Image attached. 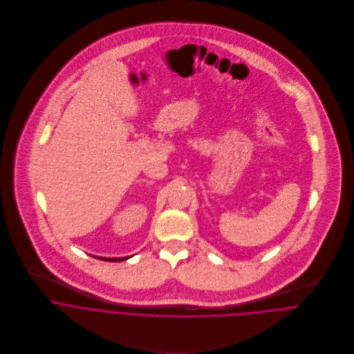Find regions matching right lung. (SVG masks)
Masks as SVG:
<instances>
[{
    "label": "right lung",
    "instance_id": "1",
    "mask_svg": "<svg viewBox=\"0 0 354 354\" xmlns=\"http://www.w3.org/2000/svg\"><path fill=\"white\" fill-rule=\"evenodd\" d=\"M98 259H101V260H107V261H122V260L129 259V256H128V257H98Z\"/></svg>",
    "mask_w": 354,
    "mask_h": 354
}]
</instances>
